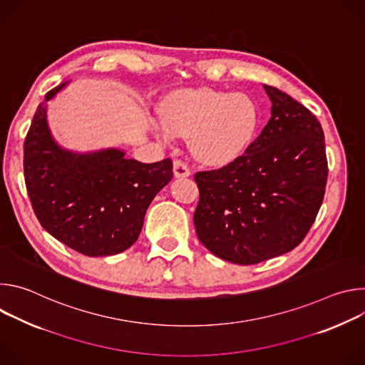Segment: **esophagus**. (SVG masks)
I'll return each instance as SVG.
<instances>
[{
  "instance_id": "esophagus-1",
  "label": "esophagus",
  "mask_w": 365,
  "mask_h": 365,
  "mask_svg": "<svg viewBox=\"0 0 365 365\" xmlns=\"http://www.w3.org/2000/svg\"><path fill=\"white\" fill-rule=\"evenodd\" d=\"M173 173L176 178H187L190 176V169L187 165L182 160H175L173 162Z\"/></svg>"
}]
</instances>
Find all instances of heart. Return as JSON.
Wrapping results in <instances>:
<instances>
[{"label": "heart", "mask_w": 365, "mask_h": 365, "mask_svg": "<svg viewBox=\"0 0 365 365\" xmlns=\"http://www.w3.org/2000/svg\"><path fill=\"white\" fill-rule=\"evenodd\" d=\"M162 138L189 137L197 159L227 163L245 148L257 124L252 101L242 95H228L214 89H187L170 96L162 111Z\"/></svg>", "instance_id": "obj_1"}]
</instances>
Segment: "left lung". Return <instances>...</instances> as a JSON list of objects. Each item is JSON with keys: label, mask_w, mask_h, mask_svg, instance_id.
<instances>
[{"label": "left lung", "mask_w": 365, "mask_h": 365, "mask_svg": "<svg viewBox=\"0 0 365 365\" xmlns=\"http://www.w3.org/2000/svg\"><path fill=\"white\" fill-rule=\"evenodd\" d=\"M272 117L242 155L195 173L199 241L235 264H257L297 247L315 222L328 179L321 123L300 102L264 85Z\"/></svg>", "instance_id": "obj_1"}]
</instances>
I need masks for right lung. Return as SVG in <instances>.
Here are the masks:
<instances>
[{
  "instance_id": "add662e5",
  "label": "right lung",
  "mask_w": 365,
  "mask_h": 365,
  "mask_svg": "<svg viewBox=\"0 0 365 365\" xmlns=\"http://www.w3.org/2000/svg\"><path fill=\"white\" fill-rule=\"evenodd\" d=\"M65 85L47 92L46 101ZM23 168L40 225L89 257L130 248L141 232L148 205L173 178L170 159L141 163L115 148L89 154L61 148L48 133L44 102L24 140Z\"/></svg>"
}]
</instances>
